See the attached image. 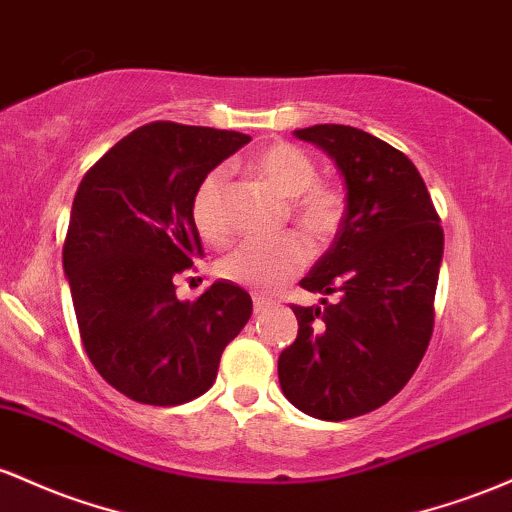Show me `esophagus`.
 Here are the masks:
<instances>
[{"instance_id":"obj_1","label":"esophagus","mask_w":512,"mask_h":512,"mask_svg":"<svg viewBox=\"0 0 512 512\" xmlns=\"http://www.w3.org/2000/svg\"><path fill=\"white\" fill-rule=\"evenodd\" d=\"M271 300H268V297H263V295H254V312L256 314H261L263 312V309H266V307H271Z\"/></svg>"}]
</instances>
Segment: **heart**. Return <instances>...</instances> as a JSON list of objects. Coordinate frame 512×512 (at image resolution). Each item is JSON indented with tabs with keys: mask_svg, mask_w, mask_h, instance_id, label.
Listing matches in <instances>:
<instances>
[{
	"mask_svg": "<svg viewBox=\"0 0 512 512\" xmlns=\"http://www.w3.org/2000/svg\"><path fill=\"white\" fill-rule=\"evenodd\" d=\"M251 171L275 193L287 200L292 220L309 237L329 239L336 232L346 210V195L336 183L317 179V162L304 149L290 142H271L251 157ZM227 171L210 169L195 186L191 198L193 225L210 244H222L229 237L225 215ZM309 246L297 234L258 241L249 239L217 261V275L251 290H275L307 266Z\"/></svg>",
	"mask_w": 512,
	"mask_h": 512,
	"instance_id": "b5f03b06",
	"label": "heart"
}]
</instances>
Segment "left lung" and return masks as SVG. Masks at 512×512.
Listing matches in <instances>:
<instances>
[{
  "mask_svg": "<svg viewBox=\"0 0 512 512\" xmlns=\"http://www.w3.org/2000/svg\"><path fill=\"white\" fill-rule=\"evenodd\" d=\"M295 135L338 164L348 205L331 249L300 280L324 300L292 304L300 329L280 353L278 377L287 401L307 416L348 421L399 394L426 355L445 237L404 152L350 125Z\"/></svg>",
  "mask_w": 512,
  "mask_h": 512,
  "instance_id": "left-lung-1",
  "label": "left lung"
}]
</instances>
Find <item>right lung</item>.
I'll return each mask as SVG.
<instances>
[{"mask_svg": "<svg viewBox=\"0 0 512 512\" xmlns=\"http://www.w3.org/2000/svg\"><path fill=\"white\" fill-rule=\"evenodd\" d=\"M251 137L154 120L91 166L72 203L62 263L96 372L132 401L179 406L205 394L251 317L249 292L215 283L195 302L176 283L203 258L191 198Z\"/></svg>", "mask_w": 512, "mask_h": 512, "instance_id": "obj_1", "label": "right lung"}]
</instances>
